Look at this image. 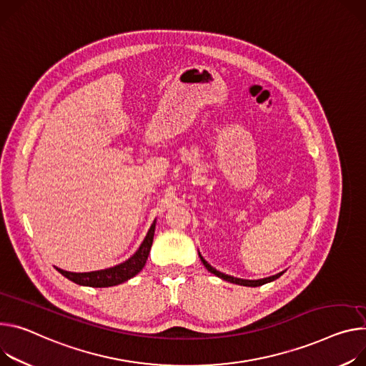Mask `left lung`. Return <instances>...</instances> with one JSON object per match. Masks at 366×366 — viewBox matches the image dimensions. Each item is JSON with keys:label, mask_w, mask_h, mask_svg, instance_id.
<instances>
[{"label": "left lung", "mask_w": 366, "mask_h": 366, "mask_svg": "<svg viewBox=\"0 0 366 366\" xmlns=\"http://www.w3.org/2000/svg\"><path fill=\"white\" fill-rule=\"evenodd\" d=\"M198 257H200L202 262L204 264V267H206L212 274H214V276H217V277H220V279H223V280H226V282L235 283V285H241V286H248V287H257V286H261V285H265V283H270V282H273V280L279 279V277L286 272V270H285V272H280V273H277V274H274V276L264 277V279H258V280H247V279H239V277L229 276V274H224V273H222V272L216 270L214 267H212V265H210V264L203 258V255L200 254V251H198Z\"/></svg>", "instance_id": "left-lung-1"}]
</instances>
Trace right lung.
<instances>
[{"mask_svg":"<svg viewBox=\"0 0 366 366\" xmlns=\"http://www.w3.org/2000/svg\"><path fill=\"white\" fill-rule=\"evenodd\" d=\"M154 227H156V220H153L147 235L139 249L132 254L128 259L124 262L114 265V267L105 269V270H96V272H89V273H71V272H65L61 269H56L64 277H67L69 280L80 285V286H89V287H109V286H117L121 285L131 277H134L139 274L143 267L146 265L152 244H153V237H154Z\"/></svg>","mask_w":366,"mask_h":366,"instance_id":"obj_1","label":"right lung"}]
</instances>
